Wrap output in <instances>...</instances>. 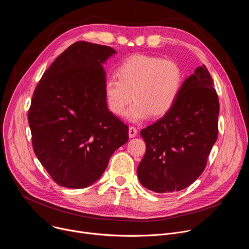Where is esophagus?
Segmentation results:
<instances>
[{"instance_id":"obj_1","label":"esophagus","mask_w":249,"mask_h":249,"mask_svg":"<svg viewBox=\"0 0 249 249\" xmlns=\"http://www.w3.org/2000/svg\"><path fill=\"white\" fill-rule=\"evenodd\" d=\"M137 133H138V130L136 127H134V126L129 127V137L130 138H134L137 135Z\"/></svg>"}]
</instances>
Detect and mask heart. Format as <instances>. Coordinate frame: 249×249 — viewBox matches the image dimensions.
I'll return each mask as SVG.
<instances>
[{
  "label": "heart",
  "instance_id": "1",
  "mask_svg": "<svg viewBox=\"0 0 249 249\" xmlns=\"http://www.w3.org/2000/svg\"><path fill=\"white\" fill-rule=\"evenodd\" d=\"M116 77H109L104 83L106 105L114 115L123 116L134 99L127 113L133 122L166 114L184 82L178 62L147 54H134L123 60L116 69Z\"/></svg>",
  "mask_w": 249,
  "mask_h": 249
}]
</instances>
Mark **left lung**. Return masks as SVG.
<instances>
[{
	"label": "left lung",
	"instance_id": "8db88e82",
	"mask_svg": "<svg viewBox=\"0 0 249 249\" xmlns=\"http://www.w3.org/2000/svg\"><path fill=\"white\" fill-rule=\"evenodd\" d=\"M205 65L187 78L172 108L142 129L146 153L137 173L141 184L157 192L185 189L204 171L218 138L219 97Z\"/></svg>",
	"mask_w": 249,
	"mask_h": 249
}]
</instances>
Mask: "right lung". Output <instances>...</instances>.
Wrapping results in <instances>:
<instances>
[{
    "mask_svg": "<svg viewBox=\"0 0 249 249\" xmlns=\"http://www.w3.org/2000/svg\"><path fill=\"white\" fill-rule=\"evenodd\" d=\"M116 51L77 41L45 71L28 110L33 151L61 186L85 188L129 139V127L110 112L102 64Z\"/></svg>",
    "mask_w": 249,
    "mask_h": 249,
    "instance_id": "add662e5",
    "label": "right lung"
}]
</instances>
